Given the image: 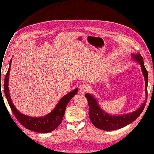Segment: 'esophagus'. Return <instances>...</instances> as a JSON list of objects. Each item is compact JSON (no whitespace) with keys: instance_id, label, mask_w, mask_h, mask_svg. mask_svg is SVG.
<instances>
[{"instance_id":"1","label":"esophagus","mask_w":154,"mask_h":154,"mask_svg":"<svg viewBox=\"0 0 154 154\" xmlns=\"http://www.w3.org/2000/svg\"><path fill=\"white\" fill-rule=\"evenodd\" d=\"M88 86L87 85H82L80 87H79V91H80V93L82 94H84L87 91H88Z\"/></svg>"}]
</instances>
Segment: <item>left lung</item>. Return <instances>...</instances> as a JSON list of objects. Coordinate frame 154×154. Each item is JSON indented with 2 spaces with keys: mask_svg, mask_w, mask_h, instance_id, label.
Returning a JSON list of instances; mask_svg holds the SVG:
<instances>
[{
  "mask_svg": "<svg viewBox=\"0 0 154 154\" xmlns=\"http://www.w3.org/2000/svg\"><path fill=\"white\" fill-rule=\"evenodd\" d=\"M133 58L139 63L141 66L142 72L145 79V91L146 97L148 95V72L144 67L143 59L141 54H132ZM85 97L88 101V107H89V116L90 119L92 124L97 128L103 130H114L122 128L125 126L133 122L136 120L144 110L145 106V103H144L139 109L134 112L125 114L122 116H110L105 113L103 110L99 106L96 99L92 95L89 94H86Z\"/></svg>",
  "mask_w": 154,
  "mask_h": 154,
  "instance_id": "obj_1",
  "label": "left lung"
}]
</instances>
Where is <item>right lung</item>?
<instances>
[{"mask_svg": "<svg viewBox=\"0 0 154 154\" xmlns=\"http://www.w3.org/2000/svg\"><path fill=\"white\" fill-rule=\"evenodd\" d=\"M11 60L12 59L10 62V66H11ZM10 66L9 67L8 72L6 74L5 79H4V89L8 104L17 119L25 128L36 132L48 133L52 132L53 130L57 128L62 122L67 104L72 97L76 94L78 88H75L74 91L63 96L58 102L57 105L56 106L55 109L49 114L45 116L44 117H29V116L22 114L20 112H18L12 103L8 89V79L9 75H10Z\"/></svg>", "mask_w": 154, "mask_h": 154, "instance_id": "1", "label": "right lung"}]
</instances>
